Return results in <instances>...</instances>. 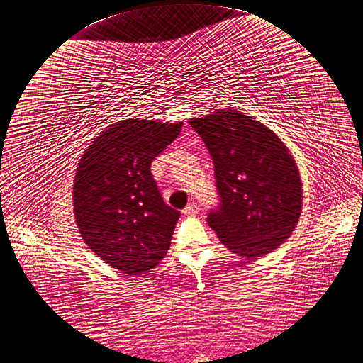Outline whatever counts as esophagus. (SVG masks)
Listing matches in <instances>:
<instances>
[{
    "mask_svg": "<svg viewBox=\"0 0 363 363\" xmlns=\"http://www.w3.org/2000/svg\"><path fill=\"white\" fill-rule=\"evenodd\" d=\"M182 213H184L185 216H194V214L199 213V205L194 203V202H191V203H189V205H186V206L184 208Z\"/></svg>",
    "mask_w": 363,
    "mask_h": 363,
    "instance_id": "34e87169",
    "label": "esophagus"
}]
</instances>
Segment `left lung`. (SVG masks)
Instances as JSON below:
<instances>
[{
	"label": "left lung",
	"instance_id": "1",
	"mask_svg": "<svg viewBox=\"0 0 363 363\" xmlns=\"http://www.w3.org/2000/svg\"><path fill=\"white\" fill-rule=\"evenodd\" d=\"M214 161L220 205L208 225L230 252L258 259L296 229L303 189L289 149L272 130L237 110L190 121Z\"/></svg>",
	"mask_w": 363,
	"mask_h": 363
}]
</instances>
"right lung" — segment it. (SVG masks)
I'll return each mask as SVG.
<instances>
[{"label":"right lung","instance_id":"1","mask_svg":"<svg viewBox=\"0 0 363 363\" xmlns=\"http://www.w3.org/2000/svg\"><path fill=\"white\" fill-rule=\"evenodd\" d=\"M182 122L128 119L110 125L86 149L74 181V214L91 252L128 276L164 258L181 216L164 203L150 164Z\"/></svg>","mask_w":363,"mask_h":363}]
</instances>
